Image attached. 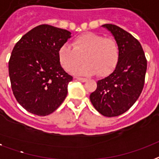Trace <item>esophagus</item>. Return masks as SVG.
Returning a JSON list of instances; mask_svg holds the SVG:
<instances>
[{"label": "esophagus", "instance_id": "esophagus-1", "mask_svg": "<svg viewBox=\"0 0 159 159\" xmlns=\"http://www.w3.org/2000/svg\"><path fill=\"white\" fill-rule=\"evenodd\" d=\"M76 80H78L80 82H83V83H84V82L87 81V79H86V78H83V77H76Z\"/></svg>", "mask_w": 159, "mask_h": 159}]
</instances>
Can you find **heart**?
<instances>
[{
    "label": "heart",
    "instance_id": "1",
    "mask_svg": "<svg viewBox=\"0 0 159 159\" xmlns=\"http://www.w3.org/2000/svg\"><path fill=\"white\" fill-rule=\"evenodd\" d=\"M72 46L64 43L57 53L60 64L68 72L75 70L77 75L97 73L98 76H105L116 69L120 60L118 43L112 38L84 33L74 38ZM83 58L86 63L78 68Z\"/></svg>",
    "mask_w": 159,
    "mask_h": 159
}]
</instances>
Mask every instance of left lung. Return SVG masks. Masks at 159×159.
Masks as SVG:
<instances>
[{
	"label": "left lung",
	"mask_w": 159,
	"mask_h": 159,
	"mask_svg": "<svg viewBox=\"0 0 159 159\" xmlns=\"http://www.w3.org/2000/svg\"><path fill=\"white\" fill-rule=\"evenodd\" d=\"M103 27L116 39L120 60L112 73L98 81L90 100L101 115L115 117L126 112L139 98L145 83L147 59L139 41L128 32L114 24Z\"/></svg>",
	"instance_id": "left-lung-1"
}]
</instances>
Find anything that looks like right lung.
Masks as SVG:
<instances>
[{
	"instance_id": "right-lung-1",
	"label": "right lung",
	"mask_w": 159,
	"mask_h": 159,
	"mask_svg": "<svg viewBox=\"0 0 159 159\" xmlns=\"http://www.w3.org/2000/svg\"><path fill=\"white\" fill-rule=\"evenodd\" d=\"M70 38L66 29L42 24L15 44L8 62L11 86L17 101L27 111L48 116L65 100L72 76L61 67L57 53Z\"/></svg>"
}]
</instances>
